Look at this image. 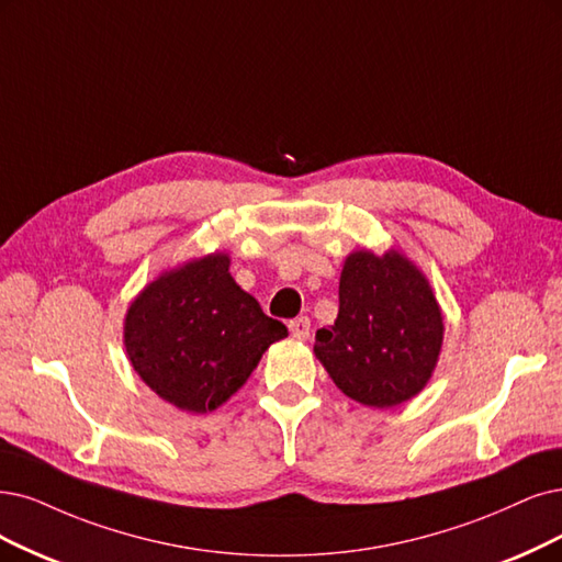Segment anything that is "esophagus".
<instances>
[{"instance_id": "esophagus-1", "label": "esophagus", "mask_w": 562, "mask_h": 562, "mask_svg": "<svg viewBox=\"0 0 562 562\" xmlns=\"http://www.w3.org/2000/svg\"><path fill=\"white\" fill-rule=\"evenodd\" d=\"M289 334H292L294 338L305 340L310 336V319L307 317H296V319L289 322Z\"/></svg>"}]
</instances>
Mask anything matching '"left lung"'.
Listing matches in <instances>:
<instances>
[{
    "label": "left lung",
    "mask_w": 562,
    "mask_h": 562,
    "mask_svg": "<svg viewBox=\"0 0 562 562\" xmlns=\"http://www.w3.org/2000/svg\"><path fill=\"white\" fill-rule=\"evenodd\" d=\"M340 310L315 336V357L347 398L396 407L424 391L445 342L442 307L401 249H355L340 273Z\"/></svg>",
    "instance_id": "obj_1"
}]
</instances>
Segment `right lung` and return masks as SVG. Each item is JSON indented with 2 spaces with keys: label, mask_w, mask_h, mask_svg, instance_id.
I'll use <instances>...</instances> for the list:
<instances>
[{
  "label": "right lung",
  "mask_w": 562,
  "mask_h": 562,
  "mask_svg": "<svg viewBox=\"0 0 562 562\" xmlns=\"http://www.w3.org/2000/svg\"><path fill=\"white\" fill-rule=\"evenodd\" d=\"M228 266L226 252L187 259L145 284L124 315L122 340L138 378L182 412L224 405L263 351L286 338Z\"/></svg>",
  "instance_id": "1"
}]
</instances>
